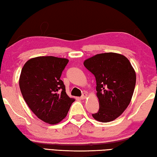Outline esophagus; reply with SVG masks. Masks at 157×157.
Masks as SVG:
<instances>
[{
  "label": "esophagus",
  "instance_id": "obj_1",
  "mask_svg": "<svg viewBox=\"0 0 157 157\" xmlns=\"http://www.w3.org/2000/svg\"><path fill=\"white\" fill-rule=\"evenodd\" d=\"M86 97H87V94H86V93H84L83 95H82L80 97V98H81L82 99H86Z\"/></svg>",
  "mask_w": 157,
  "mask_h": 157
}]
</instances>
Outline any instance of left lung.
Segmentation results:
<instances>
[{"mask_svg": "<svg viewBox=\"0 0 157 157\" xmlns=\"http://www.w3.org/2000/svg\"><path fill=\"white\" fill-rule=\"evenodd\" d=\"M95 76L99 103L93 118L109 122L117 118L129 105L136 84V73L126 57L115 53L98 54L84 62Z\"/></svg>", "mask_w": 157, "mask_h": 157, "instance_id": "8db88e82", "label": "left lung"}]
</instances>
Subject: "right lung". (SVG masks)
<instances>
[{"mask_svg": "<svg viewBox=\"0 0 157 157\" xmlns=\"http://www.w3.org/2000/svg\"><path fill=\"white\" fill-rule=\"evenodd\" d=\"M69 59L53 56L30 59L22 67L19 86L28 106L38 117L56 124L67 116L75 99L67 95L60 79Z\"/></svg>", "mask_w": 157, "mask_h": 157, "instance_id": "1", "label": "right lung"}]
</instances>
